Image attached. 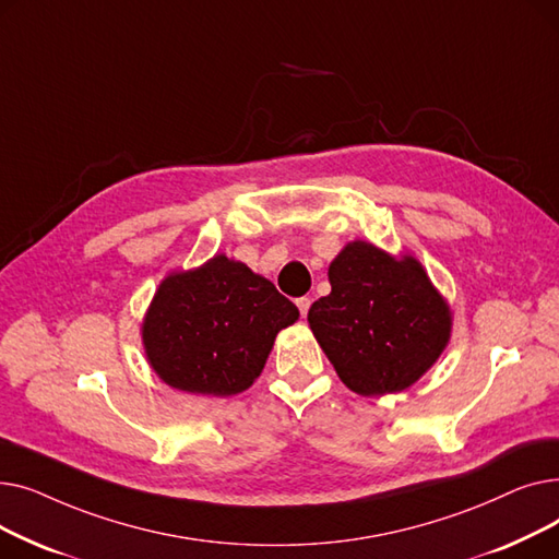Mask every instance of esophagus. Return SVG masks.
Wrapping results in <instances>:
<instances>
[{"mask_svg":"<svg viewBox=\"0 0 559 559\" xmlns=\"http://www.w3.org/2000/svg\"><path fill=\"white\" fill-rule=\"evenodd\" d=\"M297 308H299L301 317H306V314H308V310H310V299H308V297H301V299H297Z\"/></svg>","mask_w":559,"mask_h":559,"instance_id":"obj_1","label":"esophagus"}]
</instances>
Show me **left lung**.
<instances>
[{
    "instance_id": "obj_1",
    "label": "left lung",
    "mask_w": 559,
    "mask_h": 559,
    "mask_svg": "<svg viewBox=\"0 0 559 559\" xmlns=\"http://www.w3.org/2000/svg\"><path fill=\"white\" fill-rule=\"evenodd\" d=\"M329 281L331 295L310 306L308 324L350 392H403L442 356L451 308L415 255L348 242L331 262Z\"/></svg>"
}]
</instances>
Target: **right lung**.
Masks as SVG:
<instances>
[{
	"instance_id": "add662e5",
	"label": "right lung",
	"mask_w": 559,
	"mask_h": 559,
	"mask_svg": "<svg viewBox=\"0 0 559 559\" xmlns=\"http://www.w3.org/2000/svg\"><path fill=\"white\" fill-rule=\"evenodd\" d=\"M297 319V306L272 281L219 253L158 285L142 321V344L169 388L233 396L253 385L278 331Z\"/></svg>"
}]
</instances>
